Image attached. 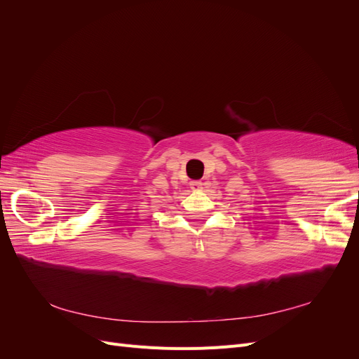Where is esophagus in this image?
<instances>
[{
  "mask_svg": "<svg viewBox=\"0 0 359 359\" xmlns=\"http://www.w3.org/2000/svg\"><path fill=\"white\" fill-rule=\"evenodd\" d=\"M190 189L193 191H201L203 189V182L202 181H191L190 182Z\"/></svg>",
  "mask_w": 359,
  "mask_h": 359,
  "instance_id": "34e87169",
  "label": "esophagus"
}]
</instances>
